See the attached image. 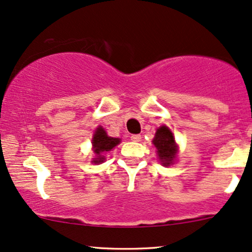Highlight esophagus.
<instances>
[{"label":"esophagus","instance_id":"esophagus-1","mask_svg":"<svg viewBox=\"0 0 252 252\" xmlns=\"http://www.w3.org/2000/svg\"><path fill=\"white\" fill-rule=\"evenodd\" d=\"M142 136L141 135H131V141L133 142H141Z\"/></svg>","mask_w":252,"mask_h":252}]
</instances>
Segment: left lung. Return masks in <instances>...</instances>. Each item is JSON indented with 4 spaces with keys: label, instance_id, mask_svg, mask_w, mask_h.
<instances>
[{
    "label": "left lung",
    "instance_id": "1",
    "mask_svg": "<svg viewBox=\"0 0 252 252\" xmlns=\"http://www.w3.org/2000/svg\"><path fill=\"white\" fill-rule=\"evenodd\" d=\"M154 144L157 148L158 158L160 159L164 166H168L172 164L177 155V146L174 143V137L170 131V129L163 126L157 129L154 138Z\"/></svg>",
    "mask_w": 252,
    "mask_h": 252
}]
</instances>
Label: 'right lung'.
<instances>
[{
    "instance_id": "right-lung-1",
    "label": "right lung",
    "mask_w": 252,
    "mask_h": 252,
    "mask_svg": "<svg viewBox=\"0 0 252 252\" xmlns=\"http://www.w3.org/2000/svg\"><path fill=\"white\" fill-rule=\"evenodd\" d=\"M119 143H120L119 138H114V137L107 136L104 129L101 128V126L100 128H97L93 137V146H94V152L97 155L98 158H95V160H93L94 163L96 164V163H101V161H103L104 156H101V154L110 151V150L115 148Z\"/></svg>"
}]
</instances>
